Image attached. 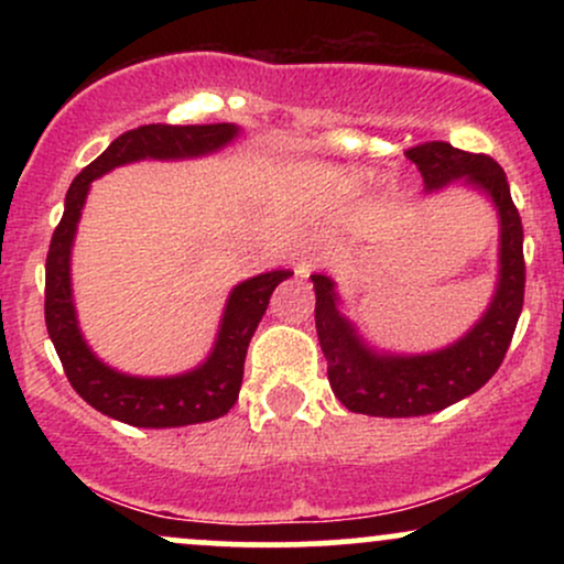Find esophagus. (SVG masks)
<instances>
[{
    "label": "esophagus",
    "mask_w": 564,
    "mask_h": 564,
    "mask_svg": "<svg viewBox=\"0 0 564 564\" xmlns=\"http://www.w3.org/2000/svg\"><path fill=\"white\" fill-rule=\"evenodd\" d=\"M326 257V238L321 232H307V238L302 241L300 260H296V275H310V270Z\"/></svg>",
    "instance_id": "obj_1"
}]
</instances>
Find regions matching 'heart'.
I'll use <instances>...</instances> for the list:
<instances>
[{
	"label": "heart",
	"instance_id": "b5f03b06",
	"mask_svg": "<svg viewBox=\"0 0 564 564\" xmlns=\"http://www.w3.org/2000/svg\"><path fill=\"white\" fill-rule=\"evenodd\" d=\"M352 180L355 183H368V180H371V172H352Z\"/></svg>",
	"mask_w": 564,
	"mask_h": 564
}]
</instances>
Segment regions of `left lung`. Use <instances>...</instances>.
<instances>
[{"mask_svg": "<svg viewBox=\"0 0 564 564\" xmlns=\"http://www.w3.org/2000/svg\"><path fill=\"white\" fill-rule=\"evenodd\" d=\"M405 156L419 166L424 191L462 180L485 193L498 212V283L482 318L453 345L424 355L377 352L339 313V294L328 275H310L315 286V328L328 384L352 413L384 419L426 416L477 392L501 366L525 300L522 223L511 200L507 174L485 153H467L451 142H424Z\"/></svg>", "mask_w": 564, "mask_h": 564, "instance_id": "1", "label": "left lung"}]
</instances>
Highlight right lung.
Wrapping results in <instances>:
<instances>
[{
    "mask_svg": "<svg viewBox=\"0 0 564 564\" xmlns=\"http://www.w3.org/2000/svg\"><path fill=\"white\" fill-rule=\"evenodd\" d=\"M238 138L236 124H145L116 138L93 164L70 183L66 193V212L53 232L44 268V321L53 339L63 371L76 392L95 411L132 426H187L225 416L238 400L243 381V360L251 336L260 326L275 286L294 275L291 270H270L238 283L225 304L215 349L204 364L177 377H129L106 366L87 347L79 332L70 291V246L87 200L93 180L116 166L142 159H196L225 148Z\"/></svg>",
    "mask_w": 564,
    "mask_h": 564,
    "instance_id": "1",
    "label": "right lung"
}]
</instances>
